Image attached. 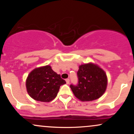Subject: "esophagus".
I'll use <instances>...</instances> for the list:
<instances>
[{
    "label": "esophagus",
    "instance_id": "esophagus-1",
    "mask_svg": "<svg viewBox=\"0 0 134 134\" xmlns=\"http://www.w3.org/2000/svg\"><path fill=\"white\" fill-rule=\"evenodd\" d=\"M65 81H66V82H67V84H69V82H70V79H67L65 80Z\"/></svg>",
    "mask_w": 134,
    "mask_h": 134
}]
</instances>
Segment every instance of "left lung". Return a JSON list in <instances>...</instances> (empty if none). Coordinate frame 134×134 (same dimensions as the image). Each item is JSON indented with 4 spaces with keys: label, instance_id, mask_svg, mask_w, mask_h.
<instances>
[{
    "label": "left lung",
    "instance_id": "left-lung-1",
    "mask_svg": "<svg viewBox=\"0 0 134 134\" xmlns=\"http://www.w3.org/2000/svg\"><path fill=\"white\" fill-rule=\"evenodd\" d=\"M77 77V85L71 84L70 87L74 96L81 101L95 100L106 91L107 74L97 64L90 62L79 65Z\"/></svg>",
    "mask_w": 134,
    "mask_h": 134
}]
</instances>
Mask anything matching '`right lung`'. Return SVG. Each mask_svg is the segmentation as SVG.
<instances>
[{"label": "right lung", "mask_w": 134, "mask_h": 134, "mask_svg": "<svg viewBox=\"0 0 134 134\" xmlns=\"http://www.w3.org/2000/svg\"><path fill=\"white\" fill-rule=\"evenodd\" d=\"M65 83L60 75L48 65L33 69L27 76L26 87L28 94L35 100L50 102L56 98L60 86Z\"/></svg>", "instance_id": "add662e5"}]
</instances>
